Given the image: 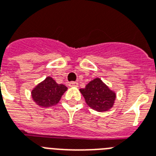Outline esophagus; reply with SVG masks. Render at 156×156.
I'll list each match as a JSON object with an SVG mask.
<instances>
[{
	"label": "esophagus",
	"mask_w": 156,
	"mask_h": 156,
	"mask_svg": "<svg viewBox=\"0 0 156 156\" xmlns=\"http://www.w3.org/2000/svg\"><path fill=\"white\" fill-rule=\"evenodd\" d=\"M69 86L70 87H78V83L75 81H72L69 83Z\"/></svg>",
	"instance_id": "34e87169"
}]
</instances>
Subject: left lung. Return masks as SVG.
Listing matches in <instances>:
<instances>
[{
    "label": "left lung",
    "mask_w": 156,
    "mask_h": 156,
    "mask_svg": "<svg viewBox=\"0 0 156 156\" xmlns=\"http://www.w3.org/2000/svg\"><path fill=\"white\" fill-rule=\"evenodd\" d=\"M80 91L89 107L98 112H107L113 107L115 93L99 79L93 80Z\"/></svg>",
    "instance_id": "left-lung-1"
}]
</instances>
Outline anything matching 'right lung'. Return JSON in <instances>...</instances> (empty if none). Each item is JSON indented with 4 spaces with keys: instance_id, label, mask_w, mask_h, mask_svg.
<instances>
[{
    "instance_id": "right-lung-1",
    "label": "right lung",
    "mask_w": 156,
    "mask_h": 156,
    "mask_svg": "<svg viewBox=\"0 0 156 156\" xmlns=\"http://www.w3.org/2000/svg\"><path fill=\"white\" fill-rule=\"evenodd\" d=\"M67 89L64 84H57L53 78L48 76L32 89V97L40 107H52L59 102Z\"/></svg>"
}]
</instances>
